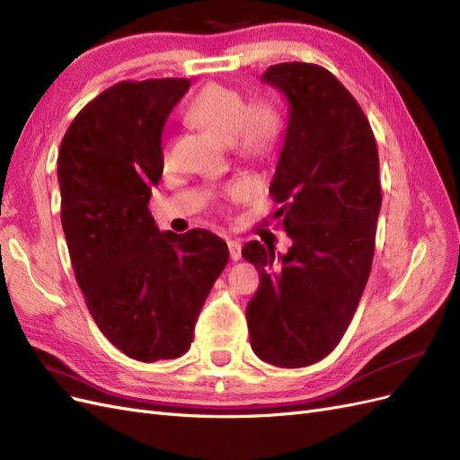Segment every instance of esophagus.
Returning <instances> with one entry per match:
<instances>
[{
  "instance_id": "34e87169",
  "label": "esophagus",
  "mask_w": 460,
  "mask_h": 460,
  "mask_svg": "<svg viewBox=\"0 0 460 460\" xmlns=\"http://www.w3.org/2000/svg\"><path fill=\"white\" fill-rule=\"evenodd\" d=\"M228 249H230L232 261L242 259V242L240 240H228Z\"/></svg>"
}]
</instances>
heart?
<instances>
[{
  "label": "heart",
  "mask_w": 460,
  "mask_h": 460,
  "mask_svg": "<svg viewBox=\"0 0 460 460\" xmlns=\"http://www.w3.org/2000/svg\"><path fill=\"white\" fill-rule=\"evenodd\" d=\"M186 119L225 142L234 140V146L247 155L270 151L282 130L280 111L274 103L267 100L247 103L238 90L222 84H208L193 97L186 107ZM245 191L247 184L238 182L228 188V196L240 198Z\"/></svg>",
  "instance_id": "obj_1"
}]
</instances>
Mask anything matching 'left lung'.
I'll list each match as a JSON object with an SVG mask.
<instances>
[{"label":"left lung","instance_id":"8db88e82","mask_svg":"<svg viewBox=\"0 0 460 460\" xmlns=\"http://www.w3.org/2000/svg\"><path fill=\"white\" fill-rule=\"evenodd\" d=\"M262 80L289 103L270 196L294 243L278 257L272 245H243L261 276L247 328L264 363L301 368L336 349L365 291L382 205L380 159L363 109L324 66L278 63Z\"/></svg>","mask_w":460,"mask_h":460}]
</instances>
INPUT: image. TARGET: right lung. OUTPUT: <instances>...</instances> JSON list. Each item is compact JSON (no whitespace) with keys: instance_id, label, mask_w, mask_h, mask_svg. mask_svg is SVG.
<instances>
[{"instance_id":"1","label":"right lung","mask_w":460,"mask_h":460,"mask_svg":"<svg viewBox=\"0 0 460 460\" xmlns=\"http://www.w3.org/2000/svg\"><path fill=\"white\" fill-rule=\"evenodd\" d=\"M188 78L124 80L92 100L58 159L61 225L97 328L130 358L182 357L228 245L207 230L159 232L149 213L161 134Z\"/></svg>"}]
</instances>
